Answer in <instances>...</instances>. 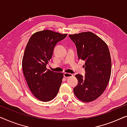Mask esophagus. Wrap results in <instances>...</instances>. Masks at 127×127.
I'll list each match as a JSON object with an SVG mask.
<instances>
[{
    "label": "esophagus",
    "instance_id": "esophagus-1",
    "mask_svg": "<svg viewBox=\"0 0 127 127\" xmlns=\"http://www.w3.org/2000/svg\"><path fill=\"white\" fill-rule=\"evenodd\" d=\"M64 77H65V78L72 77V76H73V74H70V73L65 72V73H64Z\"/></svg>",
    "mask_w": 127,
    "mask_h": 127
}]
</instances>
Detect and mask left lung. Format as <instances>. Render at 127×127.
<instances>
[{
  "mask_svg": "<svg viewBox=\"0 0 127 127\" xmlns=\"http://www.w3.org/2000/svg\"><path fill=\"white\" fill-rule=\"evenodd\" d=\"M69 37L75 44L78 59L85 62V75H75L78 83L74 88V94L82 101H93L103 93L110 79L112 63L108 46L92 32Z\"/></svg>",
  "mask_w": 127,
  "mask_h": 127,
  "instance_id": "1",
  "label": "left lung"
}]
</instances>
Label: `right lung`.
<instances>
[{
	"instance_id": "right-lung-1",
	"label": "right lung",
	"mask_w": 127,
	"mask_h": 127,
	"mask_svg": "<svg viewBox=\"0 0 127 127\" xmlns=\"http://www.w3.org/2000/svg\"><path fill=\"white\" fill-rule=\"evenodd\" d=\"M66 36V34L42 30L32 35L26 46L22 59L24 75L30 91L41 101L53 99L61 86L63 73L50 71L46 66L55 46Z\"/></svg>"
}]
</instances>
